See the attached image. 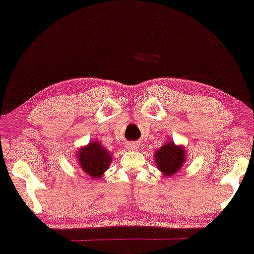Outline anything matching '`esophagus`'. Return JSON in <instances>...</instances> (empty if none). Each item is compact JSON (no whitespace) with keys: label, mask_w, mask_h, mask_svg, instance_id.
I'll use <instances>...</instances> for the list:
<instances>
[{"label":"esophagus","mask_w":254,"mask_h":254,"mask_svg":"<svg viewBox=\"0 0 254 254\" xmlns=\"http://www.w3.org/2000/svg\"><path fill=\"white\" fill-rule=\"evenodd\" d=\"M127 146L130 151H137L138 147H139V144L135 143V142H130V143L127 144Z\"/></svg>","instance_id":"1"}]
</instances>
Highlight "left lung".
Returning a JSON list of instances; mask_svg holds the SVG:
<instances>
[{"instance_id": "obj_1", "label": "left lung", "mask_w": 254, "mask_h": 254, "mask_svg": "<svg viewBox=\"0 0 254 254\" xmlns=\"http://www.w3.org/2000/svg\"><path fill=\"white\" fill-rule=\"evenodd\" d=\"M186 158L187 153L184 145H177L171 140H167L154 153L157 168L166 177H171L178 173L184 166Z\"/></svg>"}]
</instances>
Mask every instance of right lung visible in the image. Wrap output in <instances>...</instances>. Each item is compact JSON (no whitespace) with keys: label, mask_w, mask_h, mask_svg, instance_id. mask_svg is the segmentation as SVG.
I'll return each instance as SVG.
<instances>
[{"label":"right lung","mask_w":254,"mask_h":254,"mask_svg":"<svg viewBox=\"0 0 254 254\" xmlns=\"http://www.w3.org/2000/svg\"><path fill=\"white\" fill-rule=\"evenodd\" d=\"M77 162L85 174L93 179H100L112 162V153L99 140H91L79 147L76 153Z\"/></svg>","instance_id":"1"}]
</instances>
